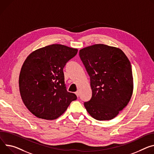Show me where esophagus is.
<instances>
[{
    "label": "esophagus",
    "mask_w": 154,
    "mask_h": 154,
    "mask_svg": "<svg viewBox=\"0 0 154 154\" xmlns=\"http://www.w3.org/2000/svg\"><path fill=\"white\" fill-rule=\"evenodd\" d=\"M75 94H76V96H77V97H79V92L78 91H77L75 93Z\"/></svg>",
    "instance_id": "1"
}]
</instances>
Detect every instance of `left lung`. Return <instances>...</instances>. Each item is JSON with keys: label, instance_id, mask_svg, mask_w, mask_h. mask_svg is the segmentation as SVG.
<instances>
[{"label": "left lung", "instance_id": "left-lung-1", "mask_svg": "<svg viewBox=\"0 0 154 154\" xmlns=\"http://www.w3.org/2000/svg\"><path fill=\"white\" fill-rule=\"evenodd\" d=\"M80 58L90 77L92 96L84 103L97 120L116 117L128 104L133 91L131 63L122 50L95 44L80 50Z\"/></svg>", "mask_w": 154, "mask_h": 154}]
</instances>
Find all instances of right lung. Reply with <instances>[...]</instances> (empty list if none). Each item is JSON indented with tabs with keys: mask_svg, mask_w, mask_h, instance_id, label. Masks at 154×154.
Returning a JSON list of instances; mask_svg holds the SVG:
<instances>
[{
	"mask_svg": "<svg viewBox=\"0 0 154 154\" xmlns=\"http://www.w3.org/2000/svg\"><path fill=\"white\" fill-rule=\"evenodd\" d=\"M78 50L53 44L32 52L20 74L21 99L31 112L39 119L55 120L66 110L74 93L66 90L63 68Z\"/></svg>",
	"mask_w": 154,
	"mask_h": 154,
	"instance_id": "1",
	"label": "right lung"
}]
</instances>
